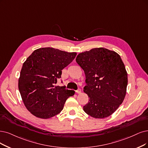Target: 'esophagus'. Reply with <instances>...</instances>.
<instances>
[{
	"label": "esophagus",
	"instance_id": "34e87169",
	"mask_svg": "<svg viewBox=\"0 0 148 148\" xmlns=\"http://www.w3.org/2000/svg\"><path fill=\"white\" fill-rule=\"evenodd\" d=\"M75 92H76V93H77V94H80L81 93V90L80 89V88H79L78 90H77L75 91Z\"/></svg>",
	"mask_w": 148,
	"mask_h": 148
}]
</instances>
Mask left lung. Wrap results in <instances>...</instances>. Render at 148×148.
I'll use <instances>...</instances> for the list:
<instances>
[{
	"label": "left lung",
	"mask_w": 148,
	"mask_h": 148,
	"mask_svg": "<svg viewBox=\"0 0 148 148\" xmlns=\"http://www.w3.org/2000/svg\"><path fill=\"white\" fill-rule=\"evenodd\" d=\"M85 74L84 91L89 101L84 112L95 118L110 116L126 94L127 73L119 55L107 49L94 48L80 53L75 59Z\"/></svg>",
	"instance_id": "left-lung-1"
}]
</instances>
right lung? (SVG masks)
I'll list each match as a JSON object with an SVG mask.
<instances>
[{"label": "right lung", "mask_w": 148, "mask_h": 148, "mask_svg": "<svg viewBox=\"0 0 148 148\" xmlns=\"http://www.w3.org/2000/svg\"><path fill=\"white\" fill-rule=\"evenodd\" d=\"M76 55L52 47L40 48L23 63L18 88L25 107L36 117L48 119L57 115L68 98L74 95V90L55 84Z\"/></svg>", "instance_id": "1"}]
</instances>
